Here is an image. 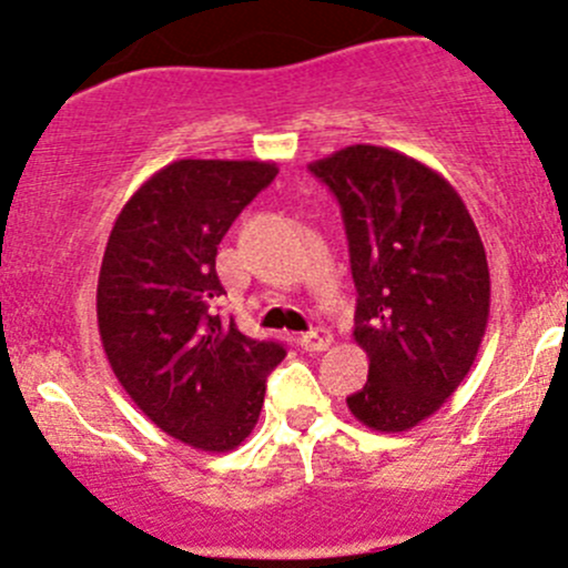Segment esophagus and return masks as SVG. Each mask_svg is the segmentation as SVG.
<instances>
[{
  "label": "esophagus",
  "mask_w": 568,
  "mask_h": 568,
  "mask_svg": "<svg viewBox=\"0 0 568 568\" xmlns=\"http://www.w3.org/2000/svg\"><path fill=\"white\" fill-rule=\"evenodd\" d=\"M332 343H334V337L326 329H313L300 337V345L304 351H310V354H321V351L329 348Z\"/></svg>",
  "instance_id": "esophagus-1"
}]
</instances>
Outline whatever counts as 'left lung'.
I'll return each mask as SVG.
<instances>
[{
  "label": "left lung",
  "instance_id": "8db88e82",
  "mask_svg": "<svg viewBox=\"0 0 568 568\" xmlns=\"http://www.w3.org/2000/svg\"><path fill=\"white\" fill-rule=\"evenodd\" d=\"M337 195L367 384L348 397L364 427L403 433L433 416L474 367L489 318V268L463 199L403 152L356 143L307 165Z\"/></svg>",
  "mask_w": 568,
  "mask_h": 568
}]
</instances>
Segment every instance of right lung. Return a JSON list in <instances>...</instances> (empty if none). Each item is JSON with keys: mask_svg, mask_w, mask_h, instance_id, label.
<instances>
[{"mask_svg": "<svg viewBox=\"0 0 568 568\" xmlns=\"http://www.w3.org/2000/svg\"><path fill=\"white\" fill-rule=\"evenodd\" d=\"M264 160H176L130 195L98 280V329L135 405L171 438L209 455L236 449L261 416L285 348L212 315L225 294L217 244L272 184Z\"/></svg>", "mask_w": 568, "mask_h": 568, "instance_id": "obj_1", "label": "right lung"}]
</instances>
